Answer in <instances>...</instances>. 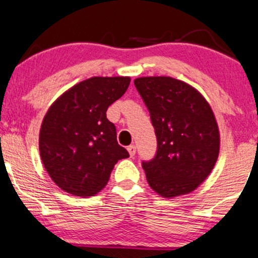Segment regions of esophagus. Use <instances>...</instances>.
<instances>
[{"label":"esophagus","instance_id":"1","mask_svg":"<svg viewBox=\"0 0 258 258\" xmlns=\"http://www.w3.org/2000/svg\"><path fill=\"white\" fill-rule=\"evenodd\" d=\"M127 150H128L130 155L135 156V154H136V146H133V144H131V146L127 147Z\"/></svg>","mask_w":258,"mask_h":258}]
</instances>
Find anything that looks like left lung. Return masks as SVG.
Instances as JSON below:
<instances>
[{
  "mask_svg": "<svg viewBox=\"0 0 258 258\" xmlns=\"http://www.w3.org/2000/svg\"><path fill=\"white\" fill-rule=\"evenodd\" d=\"M135 86L150 112L158 152L143 161L147 180L166 199L195 190L214 170L220 131L207 100L193 86L170 76H147Z\"/></svg>",
  "mask_w": 258,
  "mask_h": 258,
  "instance_id": "8db88e82",
  "label": "left lung"
}]
</instances>
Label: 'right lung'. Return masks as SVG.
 Segmentation results:
<instances>
[{
    "label": "right lung",
    "instance_id": "1",
    "mask_svg": "<svg viewBox=\"0 0 258 258\" xmlns=\"http://www.w3.org/2000/svg\"><path fill=\"white\" fill-rule=\"evenodd\" d=\"M128 76H94L64 92L44 115L41 160L53 182L76 197H93L108 183L115 164L128 158L119 146L106 110L123 96Z\"/></svg>",
    "mask_w": 258,
    "mask_h": 258
}]
</instances>
